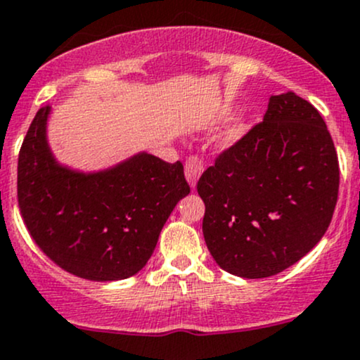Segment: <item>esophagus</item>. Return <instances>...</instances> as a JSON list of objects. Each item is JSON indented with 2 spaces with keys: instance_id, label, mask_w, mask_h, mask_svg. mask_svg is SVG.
<instances>
[{
  "instance_id": "1",
  "label": "esophagus",
  "mask_w": 360,
  "mask_h": 360,
  "mask_svg": "<svg viewBox=\"0 0 360 360\" xmlns=\"http://www.w3.org/2000/svg\"><path fill=\"white\" fill-rule=\"evenodd\" d=\"M202 173H204V162L200 158H197V156H190L187 163H185V179H187L190 187L195 188Z\"/></svg>"
}]
</instances>
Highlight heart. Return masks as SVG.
I'll return each instance as SVG.
<instances>
[{
    "label": "heart",
    "instance_id": "obj_1",
    "mask_svg": "<svg viewBox=\"0 0 360 360\" xmlns=\"http://www.w3.org/2000/svg\"><path fill=\"white\" fill-rule=\"evenodd\" d=\"M240 133H243V128H238V129L234 131V133L231 134V139H236L238 136H240Z\"/></svg>",
    "mask_w": 360,
    "mask_h": 360
}]
</instances>
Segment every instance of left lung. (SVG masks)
Returning a JSON list of instances; mask_svg holds the SVG:
<instances>
[{
    "label": "left lung",
    "instance_id": "left-lung-1",
    "mask_svg": "<svg viewBox=\"0 0 360 360\" xmlns=\"http://www.w3.org/2000/svg\"><path fill=\"white\" fill-rule=\"evenodd\" d=\"M339 160L327 124L308 101L271 96L263 122L202 173L204 239L214 261L257 280L307 256L328 229Z\"/></svg>",
    "mask_w": 360,
    "mask_h": 360
}]
</instances>
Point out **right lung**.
Returning a JSON list of instances; mask_svg holds the SVG:
<instances>
[{"label":"right lung","mask_w":360,"mask_h":360,"mask_svg":"<svg viewBox=\"0 0 360 360\" xmlns=\"http://www.w3.org/2000/svg\"><path fill=\"white\" fill-rule=\"evenodd\" d=\"M52 105L38 109L18 156V205L38 248L79 278L134 276L153 255L160 232L190 187L180 162L138 151L101 170L55 158L49 143Z\"/></svg>","instance_id":"right-lung-1"}]
</instances>
